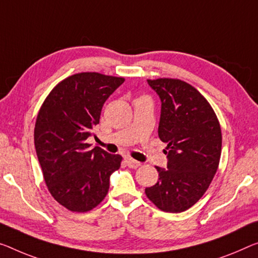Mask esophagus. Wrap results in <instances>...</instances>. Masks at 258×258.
I'll return each instance as SVG.
<instances>
[{
  "mask_svg": "<svg viewBox=\"0 0 258 258\" xmlns=\"http://www.w3.org/2000/svg\"><path fill=\"white\" fill-rule=\"evenodd\" d=\"M125 161H126V165H128L130 168H137L138 166H141V162L133 159V158H126Z\"/></svg>",
  "mask_w": 258,
  "mask_h": 258,
  "instance_id": "1",
  "label": "esophagus"
}]
</instances>
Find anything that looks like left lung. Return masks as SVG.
I'll use <instances>...</instances> for the list:
<instances>
[{
  "label": "left lung",
  "mask_w": 258,
  "mask_h": 258,
  "mask_svg": "<svg viewBox=\"0 0 258 258\" xmlns=\"http://www.w3.org/2000/svg\"><path fill=\"white\" fill-rule=\"evenodd\" d=\"M161 99L158 135L167 143V168L156 167L157 183L145 195L165 212H183L207 191L218 169L221 129L203 94L177 78L148 79Z\"/></svg>",
  "instance_id": "1"
}]
</instances>
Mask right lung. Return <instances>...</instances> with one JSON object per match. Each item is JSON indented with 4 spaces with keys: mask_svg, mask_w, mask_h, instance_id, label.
I'll return each mask as SVG.
<instances>
[{
    "mask_svg": "<svg viewBox=\"0 0 258 258\" xmlns=\"http://www.w3.org/2000/svg\"><path fill=\"white\" fill-rule=\"evenodd\" d=\"M123 77L78 73L61 81L39 109L34 146L50 195L71 212H88L104 201L122 157L86 143L102 106Z\"/></svg>",
    "mask_w": 258,
    "mask_h": 258,
    "instance_id": "right-lung-1",
    "label": "right lung"
}]
</instances>
